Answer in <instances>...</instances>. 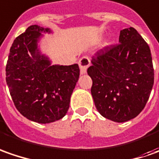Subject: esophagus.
<instances>
[{
    "mask_svg": "<svg viewBox=\"0 0 159 159\" xmlns=\"http://www.w3.org/2000/svg\"><path fill=\"white\" fill-rule=\"evenodd\" d=\"M78 64H79L80 72H81V74H85V73H86V71H87L88 67L90 66V58L87 57V56H84V57H82L79 60Z\"/></svg>",
    "mask_w": 159,
    "mask_h": 159,
    "instance_id": "1",
    "label": "esophagus"
}]
</instances>
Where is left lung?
I'll return each mask as SVG.
<instances>
[{"label":"left lung","mask_w":159,"mask_h":159,"mask_svg":"<svg viewBox=\"0 0 159 159\" xmlns=\"http://www.w3.org/2000/svg\"><path fill=\"white\" fill-rule=\"evenodd\" d=\"M119 44L92 57L87 73L91 95L103 117L125 122L144 108L154 84L151 49L133 27L120 30Z\"/></svg>","instance_id":"1"}]
</instances>
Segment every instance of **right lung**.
Listing matches in <instances>:
<instances>
[{"instance_id": "right-lung-1", "label": "right lung", "mask_w": 159, "mask_h": 159, "mask_svg": "<svg viewBox=\"0 0 159 159\" xmlns=\"http://www.w3.org/2000/svg\"><path fill=\"white\" fill-rule=\"evenodd\" d=\"M51 30L30 25L13 42L6 66V82L16 109L28 120L50 123L68 112L78 81V64L51 65L38 42Z\"/></svg>"}]
</instances>
